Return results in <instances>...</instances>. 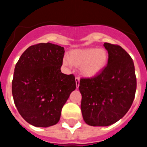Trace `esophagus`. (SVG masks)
<instances>
[{"mask_svg":"<svg viewBox=\"0 0 147 147\" xmlns=\"http://www.w3.org/2000/svg\"><path fill=\"white\" fill-rule=\"evenodd\" d=\"M75 80H76V88H79V86H80V78H79V77H76Z\"/></svg>","mask_w":147,"mask_h":147,"instance_id":"1","label":"esophagus"}]
</instances>
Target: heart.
Instances as JSON below:
<instances>
[{
  "label": "heart",
  "instance_id": "heart-1",
  "mask_svg": "<svg viewBox=\"0 0 147 147\" xmlns=\"http://www.w3.org/2000/svg\"><path fill=\"white\" fill-rule=\"evenodd\" d=\"M109 54L105 49L88 48L74 49L64 58L63 65L80 67V74L85 78L98 75L107 66Z\"/></svg>",
  "mask_w": 147,
  "mask_h": 147
}]
</instances>
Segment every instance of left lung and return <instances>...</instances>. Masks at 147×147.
Returning <instances> with one entry per match:
<instances>
[{"label":"left lung","mask_w":147,"mask_h":147,"mask_svg":"<svg viewBox=\"0 0 147 147\" xmlns=\"http://www.w3.org/2000/svg\"><path fill=\"white\" fill-rule=\"evenodd\" d=\"M109 59L95 77L81 79V110L87 124L106 127L114 124L129 110L136 91L134 62L121 46L105 42Z\"/></svg>","instance_id":"left-lung-1"}]
</instances>
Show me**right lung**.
<instances>
[{"mask_svg": "<svg viewBox=\"0 0 147 147\" xmlns=\"http://www.w3.org/2000/svg\"><path fill=\"white\" fill-rule=\"evenodd\" d=\"M64 54L60 45L39 43L28 47L15 65L11 85L15 105L34 127L57 124L63 105L76 89L74 76L61 72Z\"/></svg>", "mask_w": 147, "mask_h": 147, "instance_id": "add662e5", "label": "right lung"}]
</instances>
